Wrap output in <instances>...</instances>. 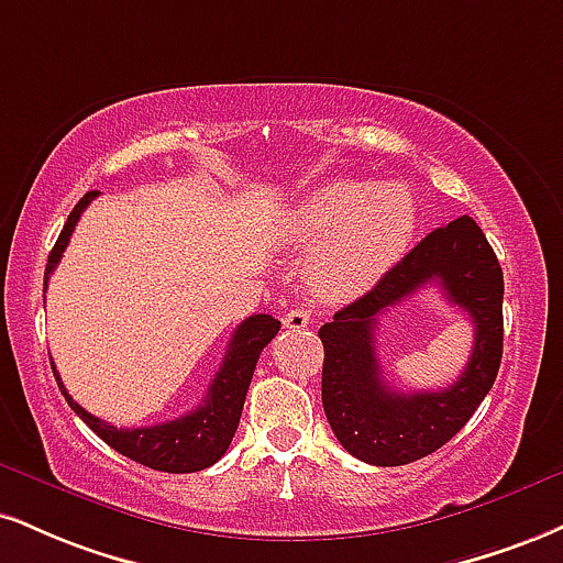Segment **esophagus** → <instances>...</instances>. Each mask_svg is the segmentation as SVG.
I'll use <instances>...</instances> for the list:
<instances>
[{
  "instance_id": "esophagus-1",
  "label": "esophagus",
  "mask_w": 563,
  "mask_h": 563,
  "mask_svg": "<svg viewBox=\"0 0 563 563\" xmlns=\"http://www.w3.org/2000/svg\"><path fill=\"white\" fill-rule=\"evenodd\" d=\"M309 322H311V314L303 307H294L283 314V328L288 330H303L309 328Z\"/></svg>"
}]
</instances>
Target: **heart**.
<instances>
[{
  "instance_id": "b5f03b06",
  "label": "heart",
  "mask_w": 563,
  "mask_h": 563,
  "mask_svg": "<svg viewBox=\"0 0 563 563\" xmlns=\"http://www.w3.org/2000/svg\"><path fill=\"white\" fill-rule=\"evenodd\" d=\"M417 228L415 196L398 183L338 180L303 196L286 230L296 243H317L309 283L324 299H351L388 275Z\"/></svg>"
}]
</instances>
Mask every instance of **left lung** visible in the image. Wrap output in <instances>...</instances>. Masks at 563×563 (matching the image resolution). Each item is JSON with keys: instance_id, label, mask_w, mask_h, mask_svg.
<instances>
[{"instance_id": "left-lung-1", "label": "left lung", "mask_w": 563, "mask_h": 563, "mask_svg": "<svg viewBox=\"0 0 563 563\" xmlns=\"http://www.w3.org/2000/svg\"><path fill=\"white\" fill-rule=\"evenodd\" d=\"M438 282L476 324V346L449 389L398 394L382 380L374 354L376 317ZM322 406L351 456L401 466L430 456L470 422L496 383L504 356V273L470 214L432 230L377 286L320 328Z\"/></svg>"}]
</instances>
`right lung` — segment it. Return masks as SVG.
Instances as JSON below:
<instances>
[{
  "label": "right lung",
  "instance_id": "obj_1",
  "mask_svg": "<svg viewBox=\"0 0 563 563\" xmlns=\"http://www.w3.org/2000/svg\"><path fill=\"white\" fill-rule=\"evenodd\" d=\"M99 191H88L84 199L78 201L70 217H67L63 233H59L57 243H54L49 262H46L44 286L49 280L52 269L63 260V252L67 249L73 230H76L84 209L97 199ZM280 330V322L269 314H252L246 317L239 328H235L233 338H230L228 354L222 358L220 369H217L212 385H209L205 404L196 406L194 411L183 415L170 422L152 424V428H114V424L104 422V419L88 415L84 406H78L65 390L59 372H52L57 377L59 390H63L65 401L70 409L84 419L97 435L104 440L110 449H114L123 456L133 459V462L148 466L157 472H173V475H186V472H201L214 462H220L222 453L228 451L230 440H233L235 430H239L243 401H246L249 385H252V375L256 362H260L262 349Z\"/></svg>",
  "mask_w": 563,
  "mask_h": 563
}]
</instances>
